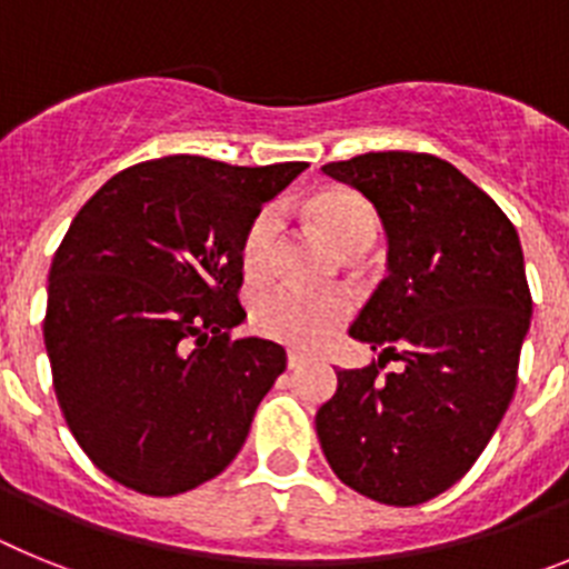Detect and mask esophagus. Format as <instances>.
<instances>
[{
    "label": "esophagus",
    "mask_w": 569,
    "mask_h": 569,
    "mask_svg": "<svg viewBox=\"0 0 569 569\" xmlns=\"http://www.w3.org/2000/svg\"><path fill=\"white\" fill-rule=\"evenodd\" d=\"M308 361V356L301 353V350H288V367L290 370H296V367H301Z\"/></svg>",
    "instance_id": "obj_1"
}]
</instances>
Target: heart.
<instances>
[{"label":"heart","instance_id":"heart-1","mask_svg":"<svg viewBox=\"0 0 569 569\" xmlns=\"http://www.w3.org/2000/svg\"><path fill=\"white\" fill-rule=\"evenodd\" d=\"M308 213L319 233L330 241V248L339 256L373 244L376 216L361 196L347 193V190H328V193L310 199ZM279 233L281 213L273 204L250 219L239 244L241 270L248 279L270 276L276 264ZM350 310H353V301L345 293H305L296 288H276L256 296L250 321L268 339L310 347L333 333L350 316Z\"/></svg>","mask_w":569,"mask_h":569}]
</instances>
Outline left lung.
Masks as SVG:
<instances>
[{
    "label": "left lung",
    "mask_w": 569,
    "mask_h": 569,
    "mask_svg": "<svg viewBox=\"0 0 569 569\" xmlns=\"http://www.w3.org/2000/svg\"><path fill=\"white\" fill-rule=\"evenodd\" d=\"M321 170L376 208L387 276L350 325L379 361L336 373L316 433L347 487L421 505L470 470L516 393L532 316L519 233L439 156L387 150ZM390 358L400 370L381 377Z\"/></svg>",
    "instance_id": "1"
}]
</instances>
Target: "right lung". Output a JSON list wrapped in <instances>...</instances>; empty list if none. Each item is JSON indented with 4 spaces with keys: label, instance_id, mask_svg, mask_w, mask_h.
Masks as SVG:
<instances>
[{
    "label": "right lung",
    "instance_id": "obj_1",
    "mask_svg": "<svg viewBox=\"0 0 569 569\" xmlns=\"http://www.w3.org/2000/svg\"><path fill=\"white\" fill-rule=\"evenodd\" d=\"M308 162L164 156L116 173L70 222L48 276L53 390L88 459L144 496L224 470L288 365L244 321L239 244Z\"/></svg>",
    "mask_w": 569,
    "mask_h": 569
}]
</instances>
